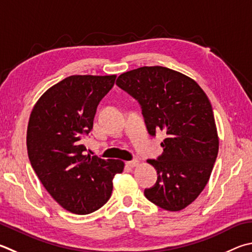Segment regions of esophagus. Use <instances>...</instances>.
Segmentation results:
<instances>
[{"label":"esophagus","instance_id":"obj_1","mask_svg":"<svg viewBox=\"0 0 252 252\" xmlns=\"http://www.w3.org/2000/svg\"><path fill=\"white\" fill-rule=\"evenodd\" d=\"M139 163H140L139 159H132V161H130V162H126V165L130 167H135L139 165Z\"/></svg>","mask_w":252,"mask_h":252}]
</instances>
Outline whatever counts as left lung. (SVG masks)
Masks as SVG:
<instances>
[{
    "mask_svg": "<svg viewBox=\"0 0 252 252\" xmlns=\"http://www.w3.org/2000/svg\"><path fill=\"white\" fill-rule=\"evenodd\" d=\"M116 84L139 102L149 133L166 134L163 153L148 159L158 181L145 189V197L170 212L184 209L205 189L218 154L209 99L189 77L161 66L126 71Z\"/></svg>",
    "mask_w": 252,
    "mask_h": 252,
    "instance_id": "1",
    "label": "left lung"
}]
</instances>
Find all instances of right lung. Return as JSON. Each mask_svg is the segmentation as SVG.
Instances as JSON below:
<instances>
[{
	"label": "right lung",
	"instance_id": "right-lung-1",
	"mask_svg": "<svg viewBox=\"0 0 252 252\" xmlns=\"http://www.w3.org/2000/svg\"><path fill=\"white\" fill-rule=\"evenodd\" d=\"M117 76H70L49 88L36 102L27 126L31 165L45 189L68 212L87 215L110 198L120 159L86 154L81 140L94 126L99 102Z\"/></svg>",
	"mask_w": 252,
	"mask_h": 252
}]
</instances>
